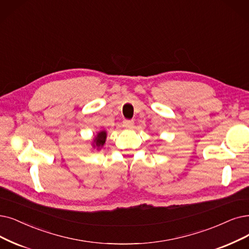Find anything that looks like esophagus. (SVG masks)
Segmentation results:
<instances>
[{"mask_svg": "<svg viewBox=\"0 0 249 249\" xmlns=\"http://www.w3.org/2000/svg\"><path fill=\"white\" fill-rule=\"evenodd\" d=\"M123 125H124V127L131 128V127H133V125H134V121H132V119H125V121H124Z\"/></svg>", "mask_w": 249, "mask_h": 249, "instance_id": "obj_1", "label": "esophagus"}]
</instances>
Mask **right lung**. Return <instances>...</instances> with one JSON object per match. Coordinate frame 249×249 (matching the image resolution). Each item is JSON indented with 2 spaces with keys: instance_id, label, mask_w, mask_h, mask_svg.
Listing matches in <instances>:
<instances>
[{
  "instance_id": "obj_1",
  "label": "right lung",
  "mask_w": 249,
  "mask_h": 249,
  "mask_svg": "<svg viewBox=\"0 0 249 249\" xmlns=\"http://www.w3.org/2000/svg\"><path fill=\"white\" fill-rule=\"evenodd\" d=\"M106 136H107V134L105 131L99 132L94 139L93 147L97 148V149H100L101 147H103V145L105 144V141H106Z\"/></svg>"
}]
</instances>
